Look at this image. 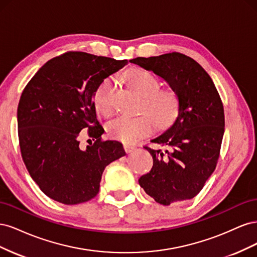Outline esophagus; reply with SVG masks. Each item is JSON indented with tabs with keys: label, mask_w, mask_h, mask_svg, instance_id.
<instances>
[{
	"label": "esophagus",
	"mask_w": 257,
	"mask_h": 257,
	"mask_svg": "<svg viewBox=\"0 0 257 257\" xmlns=\"http://www.w3.org/2000/svg\"><path fill=\"white\" fill-rule=\"evenodd\" d=\"M124 148H125V151H126V153H131V152H133V150L135 149V146L126 144L125 146H124Z\"/></svg>",
	"instance_id": "1"
}]
</instances>
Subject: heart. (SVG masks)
Returning <instances> with one entry per match:
<instances>
[{
    "mask_svg": "<svg viewBox=\"0 0 257 257\" xmlns=\"http://www.w3.org/2000/svg\"><path fill=\"white\" fill-rule=\"evenodd\" d=\"M127 81L144 97L142 111L145 113L130 118L119 116L108 124V134L124 143H135L149 134L154 122L164 126L172 121L178 111L179 100L176 92L170 88H160V80L152 72L143 67L132 68ZM115 90V77L109 76L97 85L93 94L96 110L105 116L113 112L112 98ZM149 112V114H147Z\"/></svg>",
    "mask_w": 257,
    "mask_h": 257,
    "instance_id": "b5f03b06",
    "label": "heart"
}]
</instances>
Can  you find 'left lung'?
<instances>
[{
  "label": "left lung",
  "mask_w": 257,
  "mask_h": 257,
  "mask_svg": "<svg viewBox=\"0 0 257 257\" xmlns=\"http://www.w3.org/2000/svg\"><path fill=\"white\" fill-rule=\"evenodd\" d=\"M166 80L178 96V114L166 132L145 146L153 166L139 184L157 203L168 206L195 197L220 158L225 118L222 99L205 69L180 52L130 61Z\"/></svg>",
  "instance_id": "obj_1"
}]
</instances>
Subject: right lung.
Wrapping results in <instances>:
<instances>
[{
  "label": "right lung",
  "mask_w": 257,
  "mask_h": 257,
  "mask_svg": "<svg viewBox=\"0 0 257 257\" xmlns=\"http://www.w3.org/2000/svg\"><path fill=\"white\" fill-rule=\"evenodd\" d=\"M127 60L68 51L49 60L23 89L17 119L21 157L51 199L77 205L94 198L105 167L125 155L122 144L103 141L93 94ZM95 143L79 147L80 132Z\"/></svg>",
  "instance_id": "right-lung-1"
}]
</instances>
